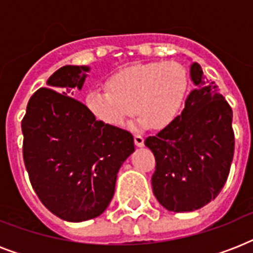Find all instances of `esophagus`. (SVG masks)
<instances>
[{"mask_svg": "<svg viewBox=\"0 0 253 253\" xmlns=\"http://www.w3.org/2000/svg\"><path fill=\"white\" fill-rule=\"evenodd\" d=\"M134 142H135V146L136 147H143L144 146V138H143L142 135H134Z\"/></svg>", "mask_w": 253, "mask_h": 253, "instance_id": "obj_1", "label": "esophagus"}]
</instances>
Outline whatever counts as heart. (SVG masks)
<instances>
[{
  "instance_id": "heart-1",
  "label": "heart",
  "mask_w": 253,
  "mask_h": 253,
  "mask_svg": "<svg viewBox=\"0 0 253 253\" xmlns=\"http://www.w3.org/2000/svg\"><path fill=\"white\" fill-rule=\"evenodd\" d=\"M107 87L90 89L85 97L87 110L99 122L122 127L138 111L136 127L164 128L184 107L189 76L177 61H151L115 73Z\"/></svg>"
}]
</instances>
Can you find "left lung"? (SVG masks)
I'll list each match as a JSON object with an SVG mask.
<instances>
[{"mask_svg":"<svg viewBox=\"0 0 253 253\" xmlns=\"http://www.w3.org/2000/svg\"><path fill=\"white\" fill-rule=\"evenodd\" d=\"M196 89L180 115L146 144L155 155L152 190L169 211H194L215 198L226 184L234 158L232 110L214 83L190 64Z\"/></svg>","mask_w":253,"mask_h":253,"instance_id":"1","label":"left lung"}]
</instances>
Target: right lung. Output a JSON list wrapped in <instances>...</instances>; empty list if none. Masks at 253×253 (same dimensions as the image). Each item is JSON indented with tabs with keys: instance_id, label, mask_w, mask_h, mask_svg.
<instances>
[{
	"instance_id": "add662e5",
	"label": "right lung",
	"mask_w": 253,
	"mask_h": 253,
	"mask_svg": "<svg viewBox=\"0 0 253 253\" xmlns=\"http://www.w3.org/2000/svg\"><path fill=\"white\" fill-rule=\"evenodd\" d=\"M90 67L64 65L31 95L22 121L23 160L42 204L61 219L101 215L134 136L103 125L76 99Z\"/></svg>"
}]
</instances>
